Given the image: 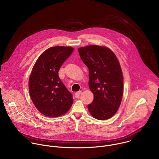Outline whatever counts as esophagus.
Wrapping results in <instances>:
<instances>
[{"label": "esophagus", "instance_id": "34e87169", "mask_svg": "<svg viewBox=\"0 0 159 159\" xmlns=\"http://www.w3.org/2000/svg\"><path fill=\"white\" fill-rule=\"evenodd\" d=\"M81 93H82L81 91L77 92V93L75 94V98H79V96L81 94Z\"/></svg>", "mask_w": 159, "mask_h": 159}]
</instances>
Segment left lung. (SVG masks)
<instances>
[{
	"label": "left lung",
	"mask_w": 159,
	"mask_h": 159,
	"mask_svg": "<svg viewBox=\"0 0 159 159\" xmlns=\"http://www.w3.org/2000/svg\"><path fill=\"white\" fill-rule=\"evenodd\" d=\"M78 51L89 69V87L94 94L88 109L97 120L109 119L118 110L123 95V75L120 62L106 47L93 44L80 47Z\"/></svg>",
	"instance_id": "1"
}]
</instances>
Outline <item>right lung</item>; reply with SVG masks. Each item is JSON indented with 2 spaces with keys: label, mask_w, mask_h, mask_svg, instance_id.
<instances>
[{
  "label": "right lung",
  "mask_w": 159,
  "mask_h": 159,
  "mask_svg": "<svg viewBox=\"0 0 159 159\" xmlns=\"http://www.w3.org/2000/svg\"><path fill=\"white\" fill-rule=\"evenodd\" d=\"M74 50L70 47L49 48L40 55L33 67L29 92L34 105L44 116H61L72 105V95L59 78L58 71Z\"/></svg>",
  "instance_id": "right-lung-1"
}]
</instances>
